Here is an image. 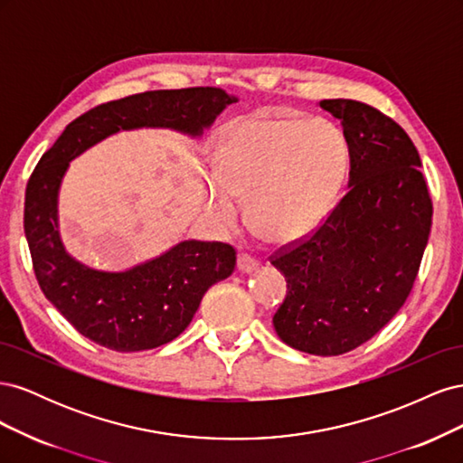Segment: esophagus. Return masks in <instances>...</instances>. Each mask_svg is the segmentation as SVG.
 I'll list each match as a JSON object with an SVG mask.
<instances>
[{"label":"esophagus","mask_w":463,"mask_h":463,"mask_svg":"<svg viewBox=\"0 0 463 463\" xmlns=\"http://www.w3.org/2000/svg\"><path fill=\"white\" fill-rule=\"evenodd\" d=\"M257 269H259V260L255 257H250L247 253H241L240 257H237V270H240V272L249 274V272H253Z\"/></svg>","instance_id":"34e87169"}]
</instances>
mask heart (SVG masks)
<instances>
[{"mask_svg":"<svg viewBox=\"0 0 463 463\" xmlns=\"http://www.w3.org/2000/svg\"><path fill=\"white\" fill-rule=\"evenodd\" d=\"M347 158L342 129L325 118H245L220 138L206 204L220 226L233 228L240 199H250V218L264 237L296 241L330 214Z\"/></svg>","mask_w":463,"mask_h":463,"instance_id":"heart-1","label":"heart"}]
</instances>
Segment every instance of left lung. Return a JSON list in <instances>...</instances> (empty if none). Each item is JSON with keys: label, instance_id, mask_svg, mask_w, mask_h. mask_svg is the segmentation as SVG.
I'll return each instance as SVG.
<instances>
[{"label": "left lung", "instance_id": "left-lung-1", "mask_svg": "<svg viewBox=\"0 0 463 463\" xmlns=\"http://www.w3.org/2000/svg\"><path fill=\"white\" fill-rule=\"evenodd\" d=\"M318 106L342 123L347 193L313 237L272 260L288 282L272 322L289 347L330 357L371 340L408 299L432 204L419 152L396 121L344 98Z\"/></svg>", "mask_w": 463, "mask_h": 463}]
</instances>
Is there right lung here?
<instances>
[{
	"mask_svg": "<svg viewBox=\"0 0 463 463\" xmlns=\"http://www.w3.org/2000/svg\"><path fill=\"white\" fill-rule=\"evenodd\" d=\"M235 102L237 96L213 87L133 94L69 123L40 158L24 197L34 274L48 301L89 340L125 354L172 342L189 326L206 289L233 272L235 250L185 240L125 270L80 262L60 232V191L69 164L121 131L170 129L201 138Z\"/></svg>",
	"mask_w": 463,
	"mask_h": 463,
	"instance_id": "add662e5",
	"label": "right lung"
}]
</instances>
